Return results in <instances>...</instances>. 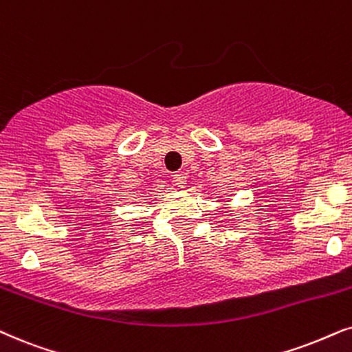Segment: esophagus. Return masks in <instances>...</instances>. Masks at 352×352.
Wrapping results in <instances>:
<instances>
[{
    "label": "esophagus",
    "instance_id": "34e87169",
    "mask_svg": "<svg viewBox=\"0 0 352 352\" xmlns=\"http://www.w3.org/2000/svg\"><path fill=\"white\" fill-rule=\"evenodd\" d=\"M173 179H175V184L177 187H186V184H187V176L184 175V173H176Z\"/></svg>",
    "mask_w": 352,
    "mask_h": 352
}]
</instances>
